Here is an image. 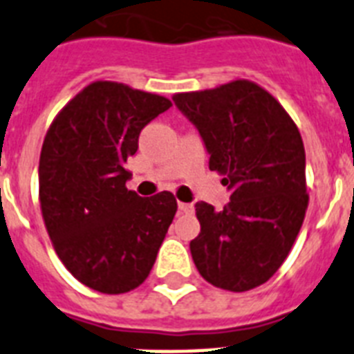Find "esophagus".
<instances>
[{"instance_id":"1","label":"esophagus","mask_w":354,"mask_h":354,"mask_svg":"<svg viewBox=\"0 0 354 354\" xmlns=\"http://www.w3.org/2000/svg\"><path fill=\"white\" fill-rule=\"evenodd\" d=\"M178 209H180V212H182V214H192V212H194V207H192L191 203H183V201H180V203H178Z\"/></svg>"}]
</instances>
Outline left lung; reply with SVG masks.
Masks as SVG:
<instances>
[{
    "label": "left lung",
    "mask_w": 354,
    "mask_h": 354,
    "mask_svg": "<svg viewBox=\"0 0 354 354\" xmlns=\"http://www.w3.org/2000/svg\"><path fill=\"white\" fill-rule=\"evenodd\" d=\"M172 100L198 127L210 171L230 191L221 212L196 203L201 232L191 241L192 261L212 286L254 290L281 268L308 210L299 127L272 93L246 79Z\"/></svg>",
    "instance_id": "1"
}]
</instances>
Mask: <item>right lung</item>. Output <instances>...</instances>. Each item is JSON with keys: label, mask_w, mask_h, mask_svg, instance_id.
<instances>
[{"label": "right lung", "mask_w": 354, "mask_h": 354, "mask_svg": "<svg viewBox=\"0 0 354 354\" xmlns=\"http://www.w3.org/2000/svg\"><path fill=\"white\" fill-rule=\"evenodd\" d=\"M172 102L113 81H95L50 124L39 156V205L53 250L95 292L140 286L174 219L169 191L140 198L126 187L138 135Z\"/></svg>", "instance_id": "right-lung-1"}]
</instances>
